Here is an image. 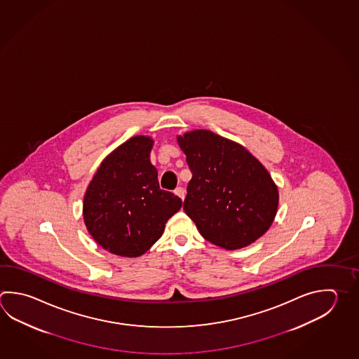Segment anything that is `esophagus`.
I'll list each match as a JSON object with an SVG mask.
<instances>
[{"mask_svg":"<svg viewBox=\"0 0 359 359\" xmlns=\"http://www.w3.org/2000/svg\"><path fill=\"white\" fill-rule=\"evenodd\" d=\"M174 193H175L176 196H179L182 201H184V198H185V190H184L183 188H180V187L176 188Z\"/></svg>","mask_w":359,"mask_h":359,"instance_id":"obj_1","label":"esophagus"}]
</instances>
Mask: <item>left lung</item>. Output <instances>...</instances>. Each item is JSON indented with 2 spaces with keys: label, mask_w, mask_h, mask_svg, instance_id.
Segmentation results:
<instances>
[{
  "label": "left lung",
  "mask_w": 359,
  "mask_h": 359,
  "mask_svg": "<svg viewBox=\"0 0 359 359\" xmlns=\"http://www.w3.org/2000/svg\"><path fill=\"white\" fill-rule=\"evenodd\" d=\"M193 177L183 208L199 233L226 250L243 249L269 230L277 184L243 144L207 129L176 137Z\"/></svg>",
  "instance_id": "1"
}]
</instances>
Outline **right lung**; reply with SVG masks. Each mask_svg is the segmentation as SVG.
Instances as JSON below:
<instances>
[{
    "instance_id": "add662e5",
    "label": "right lung",
    "mask_w": 359,
    "mask_h": 359,
    "mask_svg": "<svg viewBox=\"0 0 359 359\" xmlns=\"http://www.w3.org/2000/svg\"><path fill=\"white\" fill-rule=\"evenodd\" d=\"M154 140L135 135L111 151L96 170L83 196L88 233L104 250L124 257L143 255L163 236L182 199L160 189L149 161Z\"/></svg>"
}]
</instances>
